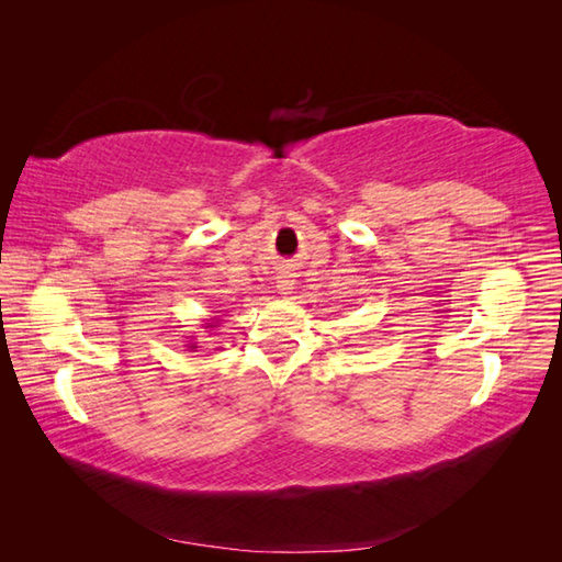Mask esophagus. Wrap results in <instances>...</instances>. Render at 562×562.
<instances>
[{
  "mask_svg": "<svg viewBox=\"0 0 562 562\" xmlns=\"http://www.w3.org/2000/svg\"><path fill=\"white\" fill-rule=\"evenodd\" d=\"M296 278V274H294V270L292 268H280L278 270V274H274V282H278V292L280 294H290L292 290H294V280Z\"/></svg>",
  "mask_w": 562,
  "mask_h": 562,
  "instance_id": "obj_1",
  "label": "esophagus"
}]
</instances>
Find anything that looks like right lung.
<instances>
[{
  "instance_id": "right-lung-1",
  "label": "right lung",
  "mask_w": 562,
  "mask_h": 562,
  "mask_svg": "<svg viewBox=\"0 0 562 562\" xmlns=\"http://www.w3.org/2000/svg\"><path fill=\"white\" fill-rule=\"evenodd\" d=\"M217 324H207V328H214ZM190 348H195V342H190Z\"/></svg>"
}]
</instances>
